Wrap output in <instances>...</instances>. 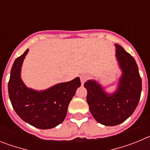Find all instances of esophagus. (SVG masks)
<instances>
[{"label":"esophagus","instance_id":"34e87169","mask_svg":"<svg viewBox=\"0 0 150 150\" xmlns=\"http://www.w3.org/2000/svg\"><path fill=\"white\" fill-rule=\"evenodd\" d=\"M88 79V75H86V74H83V75H81V76H80V81H81L82 84H83V83L86 81Z\"/></svg>","mask_w":150,"mask_h":150}]
</instances>
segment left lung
<instances>
[{
  "instance_id": "8db88e82",
  "label": "left lung",
  "mask_w": 150,
  "mask_h": 150,
  "mask_svg": "<svg viewBox=\"0 0 150 150\" xmlns=\"http://www.w3.org/2000/svg\"><path fill=\"white\" fill-rule=\"evenodd\" d=\"M116 58L122 74L115 93H105L100 85L88 80L84 84L87 90V103L95 120L107 126L125 122L135 110L140 98L142 80L134 59L122 46L116 44Z\"/></svg>"
}]
</instances>
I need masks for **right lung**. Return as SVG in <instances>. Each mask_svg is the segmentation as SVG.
<instances>
[{"instance_id": "obj_1", "label": "right lung", "mask_w": 150, "mask_h": 150, "mask_svg": "<svg viewBox=\"0 0 150 150\" xmlns=\"http://www.w3.org/2000/svg\"><path fill=\"white\" fill-rule=\"evenodd\" d=\"M28 50L15 60L8 83V92L14 110L28 124L40 129H50L65 119L68 105L77 88L79 77L57 84L44 91L27 88L20 77L21 67Z\"/></svg>"}]
</instances>
